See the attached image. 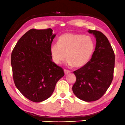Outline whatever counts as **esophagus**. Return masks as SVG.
Returning <instances> with one entry per match:
<instances>
[{
    "mask_svg": "<svg viewBox=\"0 0 125 125\" xmlns=\"http://www.w3.org/2000/svg\"><path fill=\"white\" fill-rule=\"evenodd\" d=\"M64 74L65 75H67V74H68V73H71V71H69V70H66V69L64 70Z\"/></svg>",
    "mask_w": 125,
    "mask_h": 125,
    "instance_id": "1",
    "label": "esophagus"
}]
</instances>
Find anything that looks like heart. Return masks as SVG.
Instances as JSON below:
<instances>
[{
    "instance_id": "1",
    "label": "heart",
    "mask_w": 125,
    "mask_h": 125,
    "mask_svg": "<svg viewBox=\"0 0 125 125\" xmlns=\"http://www.w3.org/2000/svg\"><path fill=\"white\" fill-rule=\"evenodd\" d=\"M95 44L91 37L66 33L59 37L58 43L50 46L52 60L57 64L68 59V64L79 67L87 64L94 54Z\"/></svg>"
}]
</instances>
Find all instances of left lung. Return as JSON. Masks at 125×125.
<instances>
[{
  "label": "left lung",
  "mask_w": 125,
  "mask_h": 125,
  "mask_svg": "<svg viewBox=\"0 0 125 125\" xmlns=\"http://www.w3.org/2000/svg\"><path fill=\"white\" fill-rule=\"evenodd\" d=\"M88 31L95 37V50L87 64L73 71L76 80L73 91L79 99L91 102L101 98L111 84L115 55L108 39L103 33L94 30Z\"/></svg>",
  "instance_id": "obj_1"
}]
</instances>
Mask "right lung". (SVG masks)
I'll return each mask as SVG.
<instances>
[{"label": "right lung", "mask_w": 125, "mask_h": 125, "mask_svg": "<svg viewBox=\"0 0 125 125\" xmlns=\"http://www.w3.org/2000/svg\"><path fill=\"white\" fill-rule=\"evenodd\" d=\"M56 35L50 28L31 29L20 38L11 54L15 84L22 95L35 103L52 96L64 73L52 61L50 46Z\"/></svg>", "instance_id": "1"}]
</instances>
